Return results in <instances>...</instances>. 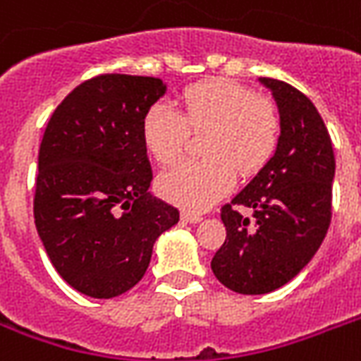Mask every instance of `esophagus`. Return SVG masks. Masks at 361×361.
Segmentation results:
<instances>
[{"instance_id": "1", "label": "esophagus", "mask_w": 361, "mask_h": 361, "mask_svg": "<svg viewBox=\"0 0 361 361\" xmlns=\"http://www.w3.org/2000/svg\"><path fill=\"white\" fill-rule=\"evenodd\" d=\"M181 221H185V224H199L202 221V216L200 214H191V212H181Z\"/></svg>"}]
</instances>
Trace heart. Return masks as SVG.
<instances>
[{"instance_id": "b5f03b06", "label": "heart", "mask_w": 361, "mask_h": 361, "mask_svg": "<svg viewBox=\"0 0 361 361\" xmlns=\"http://www.w3.org/2000/svg\"><path fill=\"white\" fill-rule=\"evenodd\" d=\"M189 134L202 137L200 162L162 174V197L191 212L208 210L240 178L259 174L280 145L282 119L276 104L227 79L197 82L181 92V111L155 104L142 119L145 149L162 166L185 155Z\"/></svg>"}]
</instances>
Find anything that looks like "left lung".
Listing matches in <instances>:
<instances>
[{
	"label": "left lung",
	"instance_id": "1",
	"mask_svg": "<svg viewBox=\"0 0 361 361\" xmlns=\"http://www.w3.org/2000/svg\"><path fill=\"white\" fill-rule=\"evenodd\" d=\"M282 119L280 145L271 162L221 208L227 231L212 259L216 279L244 295L288 284L309 265L331 221L335 155L314 104L291 85L259 77ZM246 205L255 224L235 210Z\"/></svg>",
	"mask_w": 361,
	"mask_h": 361
}]
</instances>
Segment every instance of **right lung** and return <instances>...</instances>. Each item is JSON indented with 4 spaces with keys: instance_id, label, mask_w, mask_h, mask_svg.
<instances>
[{
    "instance_id": "right-lung-1",
    "label": "right lung",
    "mask_w": 361,
    "mask_h": 361,
    "mask_svg": "<svg viewBox=\"0 0 361 361\" xmlns=\"http://www.w3.org/2000/svg\"><path fill=\"white\" fill-rule=\"evenodd\" d=\"M166 92L157 77L104 73L71 90L49 119L34 217L52 267L82 295L111 299L142 280L180 212L147 189L145 111Z\"/></svg>"
}]
</instances>
